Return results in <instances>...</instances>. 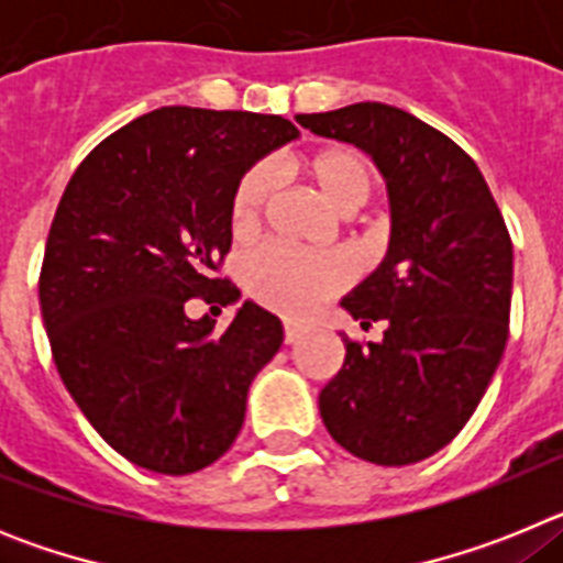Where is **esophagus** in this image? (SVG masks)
<instances>
[{
  "label": "esophagus",
  "instance_id": "esophagus-1",
  "mask_svg": "<svg viewBox=\"0 0 563 563\" xmlns=\"http://www.w3.org/2000/svg\"><path fill=\"white\" fill-rule=\"evenodd\" d=\"M305 327L301 324H292V321H285V343H296L301 338Z\"/></svg>",
  "mask_w": 563,
  "mask_h": 563
}]
</instances>
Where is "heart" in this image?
Masks as SVG:
<instances>
[{"mask_svg":"<svg viewBox=\"0 0 563 563\" xmlns=\"http://www.w3.org/2000/svg\"><path fill=\"white\" fill-rule=\"evenodd\" d=\"M298 168L338 213L361 208L375 188V172L366 154L341 143L312 148L298 161ZM273 188L276 172L267 163H256L239 177L228 200V228L233 239H251L262 228ZM346 282L350 267L330 253L312 256L282 245H262L242 262V285L247 296L285 316H307L318 301L343 290Z\"/></svg>","mask_w":563,"mask_h":563,"instance_id":"1","label":"heart"}]
</instances>
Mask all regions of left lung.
Here are the masks:
<instances>
[{"label":"left lung","mask_w":563,"mask_h":563,"mask_svg":"<svg viewBox=\"0 0 563 563\" xmlns=\"http://www.w3.org/2000/svg\"><path fill=\"white\" fill-rule=\"evenodd\" d=\"M296 121L369 152L391 200L389 256L341 301L383 338H343L321 420L357 460L411 465L465 429L499 366L514 242L471 154L415 114L366 101Z\"/></svg>","instance_id":"8db88e82"}]
</instances>
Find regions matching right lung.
I'll list each match as a JSON object with an SVG mask.
<instances>
[{"label":"right lung","instance_id":"right-lung-1","mask_svg":"<svg viewBox=\"0 0 563 563\" xmlns=\"http://www.w3.org/2000/svg\"><path fill=\"white\" fill-rule=\"evenodd\" d=\"M296 134L282 114L163 107L98 143L64 188L38 273L49 350L92 429L134 465L202 471L245 422L282 321L245 301L213 332L186 307L239 296L222 276L228 200Z\"/></svg>","mask_w":563,"mask_h":563}]
</instances>
